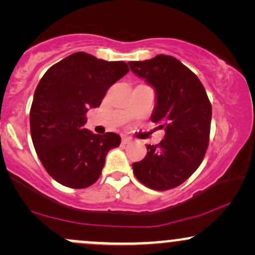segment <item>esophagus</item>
<instances>
[{
	"label": "esophagus",
	"mask_w": 255,
	"mask_h": 255,
	"mask_svg": "<svg viewBox=\"0 0 255 255\" xmlns=\"http://www.w3.org/2000/svg\"><path fill=\"white\" fill-rule=\"evenodd\" d=\"M130 141V137L129 136H126L124 135L122 136V144H128V142Z\"/></svg>",
	"instance_id": "esophagus-1"
}]
</instances>
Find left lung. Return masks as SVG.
<instances>
[{
    "mask_svg": "<svg viewBox=\"0 0 255 255\" xmlns=\"http://www.w3.org/2000/svg\"><path fill=\"white\" fill-rule=\"evenodd\" d=\"M128 64L154 89L151 121L165 130L164 139L158 145H146L144 159L133 163L134 175L154 191L175 188L203 162L209 146L211 103L197 75L175 57L157 55Z\"/></svg>",
    "mask_w": 255,
    "mask_h": 255,
    "instance_id": "left-lung-1",
    "label": "left lung"
}]
</instances>
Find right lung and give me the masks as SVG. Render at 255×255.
<instances>
[{
  "label": "right lung",
  "instance_id": "right-lung-1",
  "mask_svg": "<svg viewBox=\"0 0 255 255\" xmlns=\"http://www.w3.org/2000/svg\"><path fill=\"white\" fill-rule=\"evenodd\" d=\"M129 72L122 61L74 52L40 79L30 111L31 137L48 174L69 188H86L98 180L116 133L93 134L84 128L86 113L98 108L111 85Z\"/></svg>",
  "mask_w": 255,
  "mask_h": 255
}]
</instances>
